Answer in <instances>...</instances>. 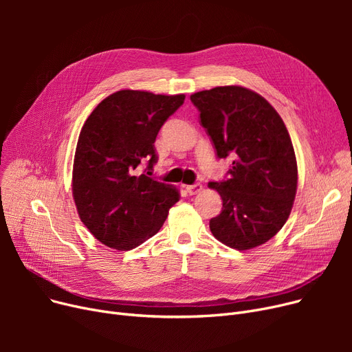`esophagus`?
Instances as JSON below:
<instances>
[{"instance_id": "obj_1", "label": "esophagus", "mask_w": 352, "mask_h": 352, "mask_svg": "<svg viewBox=\"0 0 352 352\" xmlns=\"http://www.w3.org/2000/svg\"><path fill=\"white\" fill-rule=\"evenodd\" d=\"M186 190L190 195H195V194L202 191V186H201V184H192V186H187Z\"/></svg>"}]
</instances>
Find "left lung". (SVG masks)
<instances>
[{
	"label": "left lung",
	"mask_w": 352,
	"mask_h": 352,
	"mask_svg": "<svg viewBox=\"0 0 352 352\" xmlns=\"http://www.w3.org/2000/svg\"><path fill=\"white\" fill-rule=\"evenodd\" d=\"M191 101L217 157L232 158L228 178L208 184L223 199L210 221L212 235L238 251L265 244L287 223L297 194V158L283 118L239 85L199 91Z\"/></svg>",
	"instance_id": "8db88e82"
}]
</instances>
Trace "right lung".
Masks as SVG:
<instances>
[{
  "mask_svg": "<svg viewBox=\"0 0 352 352\" xmlns=\"http://www.w3.org/2000/svg\"><path fill=\"white\" fill-rule=\"evenodd\" d=\"M186 96L121 89L102 100L81 128L72 168V197L84 226L118 251L155 235L179 192L140 174L158 161L155 138Z\"/></svg>",
  "mask_w": 352,
  "mask_h": 352,
  "instance_id": "1",
  "label": "right lung"
}]
</instances>
